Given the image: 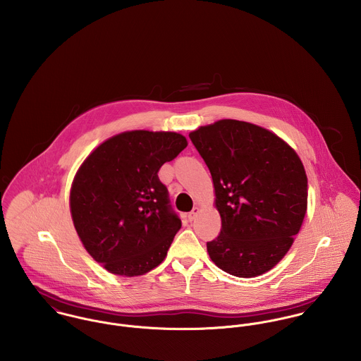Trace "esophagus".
Listing matches in <instances>:
<instances>
[{"instance_id":"1","label":"esophagus","mask_w":361,"mask_h":361,"mask_svg":"<svg viewBox=\"0 0 361 361\" xmlns=\"http://www.w3.org/2000/svg\"><path fill=\"white\" fill-rule=\"evenodd\" d=\"M199 211H200V209H199L197 207H195V208H193V209H192V211L188 214V219H189V221H193V219L197 216Z\"/></svg>"}]
</instances>
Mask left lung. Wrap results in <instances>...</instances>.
Listing matches in <instances>:
<instances>
[{
	"mask_svg": "<svg viewBox=\"0 0 361 361\" xmlns=\"http://www.w3.org/2000/svg\"><path fill=\"white\" fill-rule=\"evenodd\" d=\"M212 176L222 226L207 242L225 272L252 278L288 253L307 209L305 166L282 139L257 125L222 119L189 135Z\"/></svg>",
	"mask_w": 361,
	"mask_h": 361,
	"instance_id": "1",
	"label": "left lung"
}]
</instances>
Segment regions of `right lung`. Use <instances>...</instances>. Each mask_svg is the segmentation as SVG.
<instances>
[{"label":"right lung","mask_w":361,"mask_h":361,"mask_svg":"<svg viewBox=\"0 0 361 361\" xmlns=\"http://www.w3.org/2000/svg\"><path fill=\"white\" fill-rule=\"evenodd\" d=\"M186 146L175 132H125L79 168L69 199L73 225L89 255L109 272L143 275L164 261L182 221L158 171Z\"/></svg>","instance_id":"obj_1"}]
</instances>
